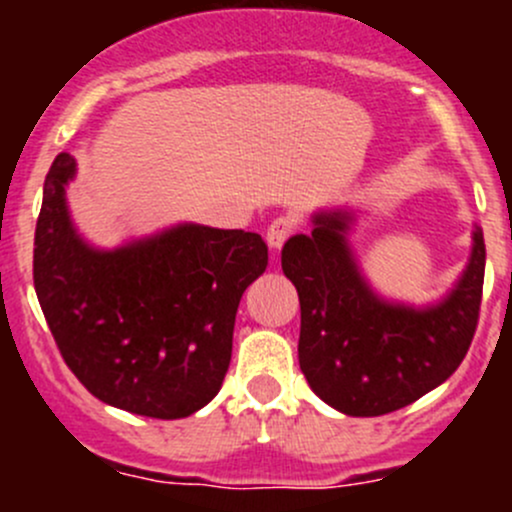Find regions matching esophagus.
I'll use <instances>...</instances> for the list:
<instances>
[{"label":"esophagus","mask_w":512,"mask_h":512,"mask_svg":"<svg viewBox=\"0 0 512 512\" xmlns=\"http://www.w3.org/2000/svg\"><path fill=\"white\" fill-rule=\"evenodd\" d=\"M294 232V220L292 218H275L267 227V245L272 247V250H280L282 245L289 240V235Z\"/></svg>","instance_id":"obj_1"}]
</instances>
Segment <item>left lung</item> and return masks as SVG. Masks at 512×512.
I'll return each instance as SVG.
<instances>
[{"mask_svg": "<svg viewBox=\"0 0 512 512\" xmlns=\"http://www.w3.org/2000/svg\"><path fill=\"white\" fill-rule=\"evenodd\" d=\"M352 215H314L312 235L289 237L282 270L297 287L299 369L314 394L347 416L414 404L461 366L478 327L485 275L480 227L458 285L431 307L386 302L347 242Z\"/></svg>", "mask_w": 512, "mask_h": 512, "instance_id": "1", "label": "left lung"}]
</instances>
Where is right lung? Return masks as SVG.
<instances>
[{
  "instance_id": "right-lung-1",
  "label": "right lung",
  "mask_w": 512,
  "mask_h": 512,
  "mask_svg": "<svg viewBox=\"0 0 512 512\" xmlns=\"http://www.w3.org/2000/svg\"><path fill=\"white\" fill-rule=\"evenodd\" d=\"M76 160L44 180L34 289L66 366L103 404L185 418L218 394L237 304L267 267L257 232L175 225L116 250L81 240L66 208Z\"/></svg>"
}]
</instances>
